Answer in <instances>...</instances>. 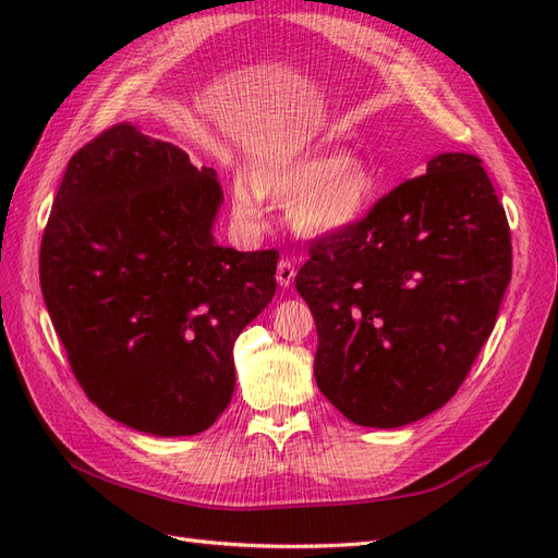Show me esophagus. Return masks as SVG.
Returning a JSON list of instances; mask_svg holds the SVG:
<instances>
[{
	"mask_svg": "<svg viewBox=\"0 0 558 558\" xmlns=\"http://www.w3.org/2000/svg\"><path fill=\"white\" fill-rule=\"evenodd\" d=\"M293 279H295V265L289 258H281L279 265H277V281H279V286H283V289H289V286L293 283Z\"/></svg>",
	"mask_w": 558,
	"mask_h": 558,
	"instance_id": "obj_1",
	"label": "esophagus"
}]
</instances>
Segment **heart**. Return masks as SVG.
I'll list each match as a JSON object with an SVG mask.
<instances>
[{"instance_id": "1", "label": "heart", "mask_w": 558, "mask_h": 558, "mask_svg": "<svg viewBox=\"0 0 558 558\" xmlns=\"http://www.w3.org/2000/svg\"><path fill=\"white\" fill-rule=\"evenodd\" d=\"M379 193L375 167L351 156L305 154L253 162L234 181L232 202L240 221H256L260 199L289 202L291 223L307 234L351 228L373 207Z\"/></svg>"}]
</instances>
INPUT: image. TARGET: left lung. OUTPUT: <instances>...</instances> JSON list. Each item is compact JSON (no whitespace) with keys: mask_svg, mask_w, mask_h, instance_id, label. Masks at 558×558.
Wrapping results in <instances>:
<instances>
[{"mask_svg":"<svg viewBox=\"0 0 558 558\" xmlns=\"http://www.w3.org/2000/svg\"><path fill=\"white\" fill-rule=\"evenodd\" d=\"M512 277L508 216L477 156L442 154L359 223L310 244L295 289L316 384L349 421L398 428L453 398Z\"/></svg>","mask_w":558,"mask_h":558,"instance_id":"left-lung-1","label":"left lung"}]
</instances>
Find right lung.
<instances>
[{"mask_svg": "<svg viewBox=\"0 0 558 558\" xmlns=\"http://www.w3.org/2000/svg\"><path fill=\"white\" fill-rule=\"evenodd\" d=\"M221 199L211 167L130 123L66 165L41 240L44 302L83 391L134 430H207L234 391V340L277 291L279 251L216 242Z\"/></svg>", "mask_w": 558, "mask_h": 558, "instance_id": "obj_1", "label": "right lung"}]
</instances>
